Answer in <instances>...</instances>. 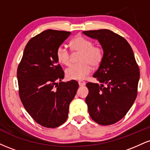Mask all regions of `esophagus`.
Instances as JSON below:
<instances>
[{
  "instance_id": "1",
  "label": "esophagus",
  "mask_w": 150,
  "mask_h": 150,
  "mask_svg": "<svg viewBox=\"0 0 150 150\" xmlns=\"http://www.w3.org/2000/svg\"><path fill=\"white\" fill-rule=\"evenodd\" d=\"M78 84H79V86H80V87H82V86H84V85H85V82H84V81H79L78 82Z\"/></svg>"
}]
</instances>
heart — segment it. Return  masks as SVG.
<instances>
[{
	"label": "heart",
	"instance_id": "b5f03b06",
	"mask_svg": "<svg viewBox=\"0 0 150 150\" xmlns=\"http://www.w3.org/2000/svg\"><path fill=\"white\" fill-rule=\"evenodd\" d=\"M74 53H80L77 62L79 63L70 65L65 70V76L68 80H80L85 79L92 71V67L97 68L101 64L104 57L102 47L94 45V42L82 35L74 37L70 43ZM58 63L68 66L71 62L70 51L64 45H60L56 51Z\"/></svg>",
	"mask_w": 150,
	"mask_h": 150
}]
</instances>
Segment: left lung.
<instances>
[{"label": "left lung", "mask_w": 150, "mask_h": 150, "mask_svg": "<svg viewBox=\"0 0 150 150\" xmlns=\"http://www.w3.org/2000/svg\"><path fill=\"white\" fill-rule=\"evenodd\" d=\"M83 33L98 39L104 51V60L93 75L101 85L86 84L89 113L98 124H114L126 115L137 97L138 65L131 46L121 36L108 30Z\"/></svg>", "instance_id": "obj_1"}]
</instances>
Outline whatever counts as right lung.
I'll list each match as a JSON object with an SVG mask.
<instances>
[{"mask_svg":"<svg viewBox=\"0 0 150 150\" xmlns=\"http://www.w3.org/2000/svg\"><path fill=\"white\" fill-rule=\"evenodd\" d=\"M70 34L48 30L32 37L18 67L22 104L38 124L46 128H56L65 123L79 87L75 80L61 82L64 72L56 58L57 48Z\"/></svg>","mask_w":150,"mask_h":150,"instance_id":"1","label":"right lung"}]
</instances>
